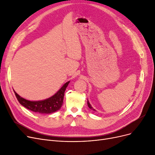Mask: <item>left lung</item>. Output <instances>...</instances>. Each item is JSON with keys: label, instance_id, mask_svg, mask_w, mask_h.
<instances>
[{"label": "left lung", "instance_id": "obj_1", "mask_svg": "<svg viewBox=\"0 0 155 155\" xmlns=\"http://www.w3.org/2000/svg\"><path fill=\"white\" fill-rule=\"evenodd\" d=\"M87 104H88V107L90 108L91 110H94V111H95V110L92 107V105H91V104L89 103V102H88V99H87Z\"/></svg>", "mask_w": 155, "mask_h": 155}]
</instances>
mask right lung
I'll return each mask as SVG.
<instances>
[{
	"mask_svg": "<svg viewBox=\"0 0 155 155\" xmlns=\"http://www.w3.org/2000/svg\"><path fill=\"white\" fill-rule=\"evenodd\" d=\"M70 82L64 84L63 86L50 98L40 101H30L20 97L15 91V95L19 102L24 107L40 114H51L59 110L63 103L64 91Z\"/></svg>",
	"mask_w": 155,
	"mask_h": 155,
	"instance_id": "1",
	"label": "right lung"
}]
</instances>
